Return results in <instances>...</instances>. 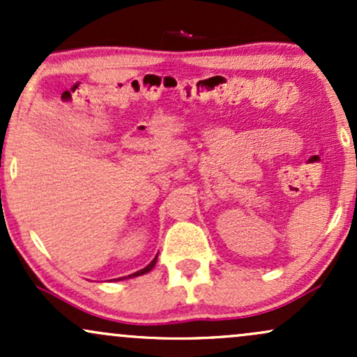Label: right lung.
Masks as SVG:
<instances>
[{"instance_id": "right-lung-1", "label": "right lung", "mask_w": 357, "mask_h": 357, "mask_svg": "<svg viewBox=\"0 0 357 357\" xmlns=\"http://www.w3.org/2000/svg\"><path fill=\"white\" fill-rule=\"evenodd\" d=\"M155 261H158V255L154 257V260L151 261L149 265H146L144 268H141V270H137L136 273H130V275H127V277H121V278H117V280H126V278H134V277H139V275H144V273H147V272H151V270L154 268V265H155ZM114 280H116V278H114Z\"/></svg>"}]
</instances>
